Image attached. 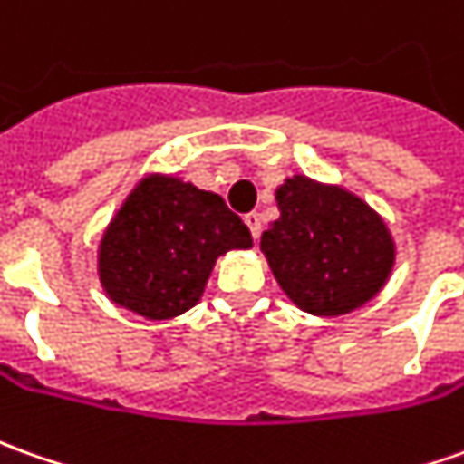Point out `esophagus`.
I'll use <instances>...</instances> for the list:
<instances>
[{"label":"esophagus","instance_id":"esophagus-1","mask_svg":"<svg viewBox=\"0 0 464 464\" xmlns=\"http://www.w3.org/2000/svg\"><path fill=\"white\" fill-rule=\"evenodd\" d=\"M244 223L248 226V231L254 236V241H258V236H261V216L258 213H246Z\"/></svg>","mask_w":464,"mask_h":464}]
</instances>
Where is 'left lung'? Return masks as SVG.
I'll return each instance as SVG.
<instances>
[{"label":"left lung","instance_id":"left-lung-1","mask_svg":"<svg viewBox=\"0 0 464 464\" xmlns=\"http://www.w3.org/2000/svg\"><path fill=\"white\" fill-rule=\"evenodd\" d=\"M279 220L261 236V251L299 310L338 317L383 289L396 246L373 208L338 185L295 175L276 188Z\"/></svg>","mask_w":464,"mask_h":464}]
</instances>
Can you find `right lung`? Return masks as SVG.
I'll return each mask as SVG.
<instances>
[{
    "mask_svg": "<svg viewBox=\"0 0 464 464\" xmlns=\"http://www.w3.org/2000/svg\"><path fill=\"white\" fill-rule=\"evenodd\" d=\"M251 246V231L220 195L147 175L103 231L99 279L113 304L172 320L200 302L216 258Z\"/></svg>",
    "mask_w": 464,
    "mask_h": 464,
    "instance_id": "obj_1",
    "label": "right lung"
}]
</instances>
